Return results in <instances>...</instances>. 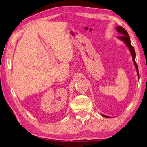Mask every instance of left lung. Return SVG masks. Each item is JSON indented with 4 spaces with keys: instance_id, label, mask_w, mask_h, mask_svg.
Listing matches in <instances>:
<instances>
[{
    "instance_id": "8db88e82",
    "label": "left lung",
    "mask_w": 147,
    "mask_h": 147,
    "mask_svg": "<svg viewBox=\"0 0 147 147\" xmlns=\"http://www.w3.org/2000/svg\"><path fill=\"white\" fill-rule=\"evenodd\" d=\"M117 31L119 33H120L121 34H122V36L120 37H118V38L119 39H121V40L123 41L124 43H125V44L126 45V46L128 47L129 50H130V52H131V56H132V59H133V62L134 65H135V67H136V69L137 70V73H138V78H139V71H138V65H137V63L136 62L135 60V58H136V53H135V51H134V49L133 46L131 45V42H130V36H129V35L128 34L127 31L125 29H124L123 27L119 26L116 28ZM104 117H106V118H109L110 117L109 116H107V115H102Z\"/></svg>"
}]
</instances>
